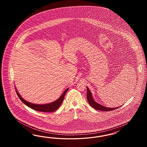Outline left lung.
<instances>
[{
  "label": "left lung",
  "instance_id": "8db88e82",
  "mask_svg": "<svg viewBox=\"0 0 147 147\" xmlns=\"http://www.w3.org/2000/svg\"><path fill=\"white\" fill-rule=\"evenodd\" d=\"M87 98L88 102L89 103V105L93 108L95 109L96 110L105 111H111L113 110H115L116 109H117L119 108V107L109 108V107H105L103 105L98 103L96 102H95V100H94L93 96H92V94L87 87Z\"/></svg>",
  "mask_w": 147,
  "mask_h": 147
}]
</instances>
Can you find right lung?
I'll return each instance as SVG.
<instances>
[{
    "mask_svg": "<svg viewBox=\"0 0 147 147\" xmlns=\"http://www.w3.org/2000/svg\"><path fill=\"white\" fill-rule=\"evenodd\" d=\"M15 89H16V93L18 95V97L20 99V100L22 101V102L24 103L25 105H26L27 106L31 108L34 110H36V111H42V112H53L58 109L60 107V106L61 105L65 97V95L66 93L67 90H68V88L64 91V92L62 94L61 96L58 98L57 100L54 101L52 102L46 103V104H34V103L29 102L28 101H27L25 100H24L21 96V95L18 93V90L16 89V87H15Z\"/></svg>",
    "mask_w": 147,
    "mask_h": 147,
    "instance_id": "right-lung-1",
    "label": "right lung"
}]
</instances>
